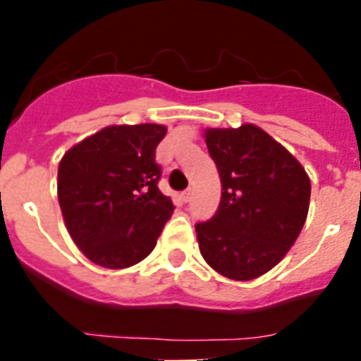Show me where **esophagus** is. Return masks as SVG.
Wrapping results in <instances>:
<instances>
[{"instance_id":"esophagus-1","label":"esophagus","mask_w":361,"mask_h":361,"mask_svg":"<svg viewBox=\"0 0 361 361\" xmlns=\"http://www.w3.org/2000/svg\"><path fill=\"white\" fill-rule=\"evenodd\" d=\"M180 199H183L184 202H190V199H191V190L183 191V195H180Z\"/></svg>"}]
</instances>
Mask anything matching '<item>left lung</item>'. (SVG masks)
<instances>
[{"label": "left lung", "mask_w": 361, "mask_h": 361, "mask_svg": "<svg viewBox=\"0 0 361 361\" xmlns=\"http://www.w3.org/2000/svg\"><path fill=\"white\" fill-rule=\"evenodd\" d=\"M204 137L222 195L215 215L195 224L200 253L222 276L253 280L298 238L311 183L291 153L255 124L209 128Z\"/></svg>", "instance_id": "8db88e82"}]
</instances>
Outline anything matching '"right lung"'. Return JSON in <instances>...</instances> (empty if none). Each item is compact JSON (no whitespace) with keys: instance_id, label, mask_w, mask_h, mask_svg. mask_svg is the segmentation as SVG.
Wrapping results in <instances>:
<instances>
[{"instance_id":"right-lung-1","label":"right lung","mask_w":361,"mask_h":361,"mask_svg":"<svg viewBox=\"0 0 361 361\" xmlns=\"http://www.w3.org/2000/svg\"><path fill=\"white\" fill-rule=\"evenodd\" d=\"M162 124L106 126L63 155L57 197L70 237L88 260L124 269L153 251L173 213L157 188Z\"/></svg>"}]
</instances>
